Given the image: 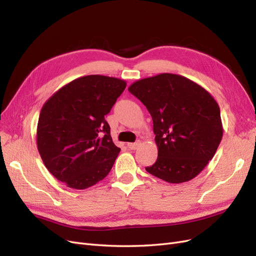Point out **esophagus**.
<instances>
[{"label":"esophagus","mask_w":256,"mask_h":256,"mask_svg":"<svg viewBox=\"0 0 256 256\" xmlns=\"http://www.w3.org/2000/svg\"><path fill=\"white\" fill-rule=\"evenodd\" d=\"M141 145V142L140 141H138V142H136V143H128L127 144V146H128V148H130V150H136L138 146Z\"/></svg>","instance_id":"obj_1"}]
</instances>
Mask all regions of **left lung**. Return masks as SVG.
Returning a JSON list of instances; mask_svg holds the SVG:
<instances>
[{"mask_svg": "<svg viewBox=\"0 0 256 256\" xmlns=\"http://www.w3.org/2000/svg\"><path fill=\"white\" fill-rule=\"evenodd\" d=\"M128 90L147 108L154 122L158 158L146 171L171 184L189 182L202 172L223 136L220 108L214 97L174 74L138 80Z\"/></svg>", "mask_w": 256, "mask_h": 256, "instance_id": "8db88e82", "label": "left lung"}]
</instances>
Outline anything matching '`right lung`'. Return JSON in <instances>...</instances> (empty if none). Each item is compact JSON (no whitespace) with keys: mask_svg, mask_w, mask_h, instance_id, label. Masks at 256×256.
Listing matches in <instances>:
<instances>
[{"mask_svg":"<svg viewBox=\"0 0 256 256\" xmlns=\"http://www.w3.org/2000/svg\"><path fill=\"white\" fill-rule=\"evenodd\" d=\"M126 82L100 74L81 76L52 95L40 114L37 147L49 172L72 189H86L109 174L120 148L104 116Z\"/></svg>","mask_w":256,"mask_h":256,"instance_id":"add662e5","label":"right lung"}]
</instances>
